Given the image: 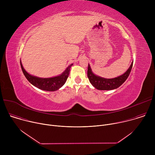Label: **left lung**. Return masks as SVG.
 Listing matches in <instances>:
<instances>
[{
    "label": "left lung",
    "mask_w": 155,
    "mask_h": 155,
    "mask_svg": "<svg viewBox=\"0 0 155 155\" xmlns=\"http://www.w3.org/2000/svg\"><path fill=\"white\" fill-rule=\"evenodd\" d=\"M133 61L131 62L130 67L123 74L113 78H105L95 75L88 64L87 77L91 84L99 90H112L120 87L127 78L131 71Z\"/></svg>",
    "instance_id": "left-lung-1"
}]
</instances>
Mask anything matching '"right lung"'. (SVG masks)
<instances>
[{
	"instance_id": "add662e5",
	"label": "right lung",
	"mask_w": 155,
	"mask_h": 155,
	"mask_svg": "<svg viewBox=\"0 0 155 155\" xmlns=\"http://www.w3.org/2000/svg\"><path fill=\"white\" fill-rule=\"evenodd\" d=\"M21 69L27 78V80L34 86L37 87L40 90L47 91H55L59 90L65 83L67 80L69 73L71 68L73 64L69 65L66 69L59 75L50 77V78H40L36 76L32 75L28 73L24 69L21 61H20Z\"/></svg>"
}]
</instances>
